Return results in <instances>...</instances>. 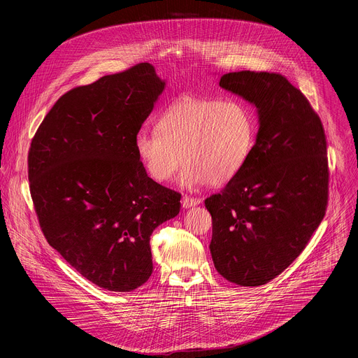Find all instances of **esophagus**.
<instances>
[{
    "label": "esophagus",
    "mask_w": 358,
    "mask_h": 358,
    "mask_svg": "<svg viewBox=\"0 0 358 358\" xmlns=\"http://www.w3.org/2000/svg\"><path fill=\"white\" fill-rule=\"evenodd\" d=\"M198 203H201V199H194V198L187 196V195H184L182 199H181V206L185 210L191 208V207H195V206H198Z\"/></svg>",
    "instance_id": "esophagus-1"
}]
</instances>
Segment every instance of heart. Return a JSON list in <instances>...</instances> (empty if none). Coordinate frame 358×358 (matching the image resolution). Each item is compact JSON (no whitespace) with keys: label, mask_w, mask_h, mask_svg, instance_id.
<instances>
[{"label":"heart","mask_w":358,"mask_h":358,"mask_svg":"<svg viewBox=\"0 0 358 358\" xmlns=\"http://www.w3.org/2000/svg\"><path fill=\"white\" fill-rule=\"evenodd\" d=\"M156 130L136 134L140 163L152 180L166 182L182 162L180 184L188 189L234 180L257 140L250 109L235 99L182 96L163 112Z\"/></svg>","instance_id":"b5f03b06"}]
</instances>
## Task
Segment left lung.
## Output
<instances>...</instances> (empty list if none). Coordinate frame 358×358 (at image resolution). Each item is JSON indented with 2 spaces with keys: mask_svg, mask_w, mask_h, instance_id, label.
<instances>
[{
  "mask_svg": "<svg viewBox=\"0 0 358 358\" xmlns=\"http://www.w3.org/2000/svg\"><path fill=\"white\" fill-rule=\"evenodd\" d=\"M220 86L257 108L258 134L241 173L206 199L220 275L261 286L306 248L327 207V147L310 103L285 76L231 72Z\"/></svg>",
  "mask_w": 358,
  "mask_h": 358,
  "instance_id": "1",
  "label": "left lung"
}]
</instances>
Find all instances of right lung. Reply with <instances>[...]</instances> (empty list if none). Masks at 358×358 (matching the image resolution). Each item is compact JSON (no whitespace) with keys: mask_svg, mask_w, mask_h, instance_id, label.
<instances>
[{"mask_svg":"<svg viewBox=\"0 0 358 358\" xmlns=\"http://www.w3.org/2000/svg\"><path fill=\"white\" fill-rule=\"evenodd\" d=\"M164 87L147 62L75 87L31 143L29 189L48 243L106 290L148 280L150 235L180 213L181 195L152 181L134 148Z\"/></svg>","mask_w":358,"mask_h":358,"instance_id":"obj_1","label":"right lung"}]
</instances>
